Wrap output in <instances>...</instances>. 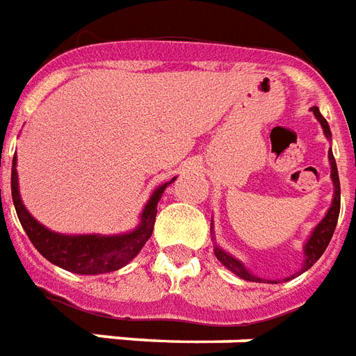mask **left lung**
I'll return each mask as SVG.
<instances>
[{"instance_id": "8db88e82", "label": "left lung", "mask_w": 356, "mask_h": 356, "mask_svg": "<svg viewBox=\"0 0 356 356\" xmlns=\"http://www.w3.org/2000/svg\"><path fill=\"white\" fill-rule=\"evenodd\" d=\"M312 113L315 115V118L318 120V124L325 131V138L330 141L332 139V134H330V126L326 122V118L321 115L318 111V107L313 105L312 107ZM328 162H330V179H332V185H334V196H332V204L328 207V211L323 218H321V222H318L315 228L312 230L309 234V238L307 241L304 243V262H302V268H300L298 272L292 273L291 277H285L283 281H291V279L298 277L300 273L307 272L309 268H312L315 262H317L321 257H323V252L326 251V247L330 243V239H332V234L336 230V225H338V217H339V177H338V165H336V160H334V154H332V149L328 151ZM213 228V225H211ZM215 239V236H213ZM213 251H215V257L218 259V262L228 268L232 273H236L238 277L245 279V281H254V283H277V279H262L259 275H254L252 272H249L245 264L241 260H238L234 254H230L228 251H225L220 245H213Z\"/></svg>"}]
</instances>
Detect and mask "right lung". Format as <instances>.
<instances>
[{"instance_id": "right-lung-1", "label": "right lung", "mask_w": 356, "mask_h": 356, "mask_svg": "<svg viewBox=\"0 0 356 356\" xmlns=\"http://www.w3.org/2000/svg\"><path fill=\"white\" fill-rule=\"evenodd\" d=\"M175 179L177 177H173L152 191L151 198L147 200L143 211L139 215L138 226L134 230L113 234V236L60 234L41 225L38 218L31 217L18 191L17 156L13 158V170H10V194H13V204H15L24 232L28 234L30 241L35 245V249L44 259L56 264L58 268H64L67 272L79 273V275H99V273L117 272L138 257L143 245L151 238L158 202L162 198L165 186H170Z\"/></svg>"}]
</instances>
